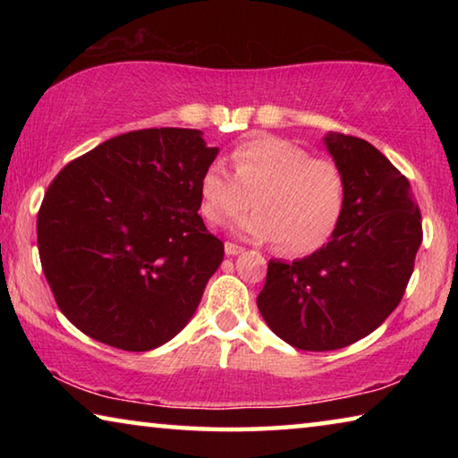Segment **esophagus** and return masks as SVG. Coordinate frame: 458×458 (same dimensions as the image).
<instances>
[{"mask_svg": "<svg viewBox=\"0 0 458 458\" xmlns=\"http://www.w3.org/2000/svg\"><path fill=\"white\" fill-rule=\"evenodd\" d=\"M242 250H244V248L234 244V242H226V244H224V252H226L228 257H236V254H240Z\"/></svg>", "mask_w": 458, "mask_h": 458, "instance_id": "1", "label": "esophagus"}]
</instances>
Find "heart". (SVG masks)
<instances>
[{"label":"heart","mask_w":458,"mask_h":458,"mask_svg":"<svg viewBox=\"0 0 458 458\" xmlns=\"http://www.w3.org/2000/svg\"><path fill=\"white\" fill-rule=\"evenodd\" d=\"M234 174L222 161L199 180V208L212 224H226L250 206L236 232L252 242H276L286 254H309L335 232L345 208V177L331 159L281 137H257L232 153Z\"/></svg>","instance_id":"obj_1"}]
</instances>
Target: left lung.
I'll return each mask as SVG.
<instances>
[{"label":"left lung","instance_id":"1","mask_svg":"<svg viewBox=\"0 0 458 458\" xmlns=\"http://www.w3.org/2000/svg\"><path fill=\"white\" fill-rule=\"evenodd\" d=\"M345 177V208L331 240L305 259L270 260L257 297L262 319L305 352L341 350L369 335L404 297L422 242L410 182L363 139H323Z\"/></svg>","mask_w":458,"mask_h":458}]
</instances>
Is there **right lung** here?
Wrapping results in <instances>:
<instances>
[{
    "mask_svg": "<svg viewBox=\"0 0 458 458\" xmlns=\"http://www.w3.org/2000/svg\"><path fill=\"white\" fill-rule=\"evenodd\" d=\"M216 155L198 129H141L54 177L38 212V250L76 329L149 352L188 325L224 259L198 214L201 174Z\"/></svg>",
    "mask_w": 458,
    "mask_h": 458,
    "instance_id": "1",
    "label": "right lung"
}]
</instances>
